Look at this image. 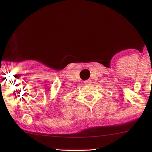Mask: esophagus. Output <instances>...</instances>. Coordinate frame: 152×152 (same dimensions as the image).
Listing matches in <instances>:
<instances>
[{
  "mask_svg": "<svg viewBox=\"0 0 152 152\" xmlns=\"http://www.w3.org/2000/svg\"><path fill=\"white\" fill-rule=\"evenodd\" d=\"M91 80H86V81H85L84 82V84H91Z\"/></svg>",
  "mask_w": 152,
  "mask_h": 152,
  "instance_id": "obj_1",
  "label": "esophagus"
}]
</instances>
